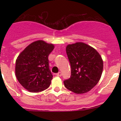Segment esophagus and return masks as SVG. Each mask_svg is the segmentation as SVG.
<instances>
[{"mask_svg": "<svg viewBox=\"0 0 121 121\" xmlns=\"http://www.w3.org/2000/svg\"><path fill=\"white\" fill-rule=\"evenodd\" d=\"M61 75H62V74L61 72H59V73H58L57 74H56V75H57V76H58V77H61Z\"/></svg>", "mask_w": 121, "mask_h": 121, "instance_id": "obj_1", "label": "esophagus"}]
</instances>
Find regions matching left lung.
I'll return each mask as SVG.
<instances>
[{
    "mask_svg": "<svg viewBox=\"0 0 121 121\" xmlns=\"http://www.w3.org/2000/svg\"><path fill=\"white\" fill-rule=\"evenodd\" d=\"M66 53L71 75L64 81L65 88L78 94L88 92L101 78L103 71L102 57L94 48L82 42L67 45Z\"/></svg>",
    "mask_w": 121,
    "mask_h": 121,
    "instance_id": "left-lung-1",
    "label": "left lung"
}]
</instances>
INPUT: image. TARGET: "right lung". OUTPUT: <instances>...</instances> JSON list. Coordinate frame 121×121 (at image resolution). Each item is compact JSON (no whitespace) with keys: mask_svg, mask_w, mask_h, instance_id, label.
<instances>
[{"mask_svg":"<svg viewBox=\"0 0 121 121\" xmlns=\"http://www.w3.org/2000/svg\"><path fill=\"white\" fill-rule=\"evenodd\" d=\"M54 48L53 44L37 40L26 47L17 58L16 77L29 92H39L49 87L53 75L49 69L48 57Z\"/></svg>","mask_w":121,"mask_h":121,"instance_id":"right-lung-1","label":"right lung"}]
</instances>
